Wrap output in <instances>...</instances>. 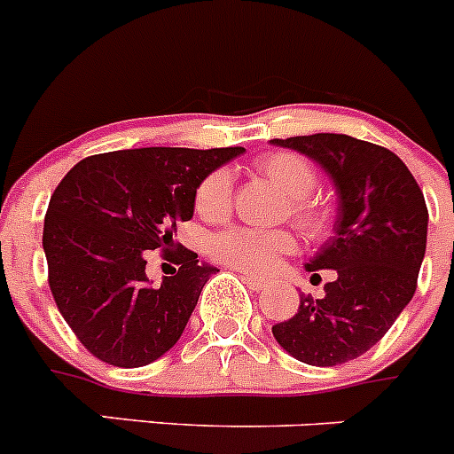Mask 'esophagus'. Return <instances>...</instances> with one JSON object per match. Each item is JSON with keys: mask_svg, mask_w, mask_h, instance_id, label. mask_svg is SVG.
Masks as SVG:
<instances>
[{"mask_svg": "<svg viewBox=\"0 0 454 454\" xmlns=\"http://www.w3.org/2000/svg\"><path fill=\"white\" fill-rule=\"evenodd\" d=\"M244 282H247V286L251 291H264L266 286H269V279H262V278H253V275H244Z\"/></svg>", "mask_w": 454, "mask_h": 454, "instance_id": "34e87169", "label": "esophagus"}]
</instances>
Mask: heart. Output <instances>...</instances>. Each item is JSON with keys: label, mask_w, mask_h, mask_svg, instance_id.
<instances>
[{"label": "heart", "mask_w": 454, "mask_h": 454, "mask_svg": "<svg viewBox=\"0 0 454 454\" xmlns=\"http://www.w3.org/2000/svg\"><path fill=\"white\" fill-rule=\"evenodd\" d=\"M255 168L273 181L286 197H291V217L311 237L327 235L332 228V210L323 201L311 199L316 188V169L304 156L295 152H270L255 160ZM232 203L231 169L217 168L201 179L194 192V207L199 215L210 219L223 217ZM207 251L215 260L264 275L278 266L279 257L295 251V237L289 231H260L251 226H232L217 232L207 241Z\"/></svg>", "instance_id": "b5f03b06"}]
</instances>
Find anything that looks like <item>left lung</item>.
Here are the masks:
<instances>
[{
	"label": "left lung",
	"instance_id": "1",
	"mask_svg": "<svg viewBox=\"0 0 454 454\" xmlns=\"http://www.w3.org/2000/svg\"><path fill=\"white\" fill-rule=\"evenodd\" d=\"M270 143L316 160L338 194L333 237L304 264L313 275L336 270V279L325 298L302 295L273 336L307 365H342L372 349L412 300L426 255V199L408 165L374 143L347 134Z\"/></svg>",
	"mask_w": 454,
	"mask_h": 454
}]
</instances>
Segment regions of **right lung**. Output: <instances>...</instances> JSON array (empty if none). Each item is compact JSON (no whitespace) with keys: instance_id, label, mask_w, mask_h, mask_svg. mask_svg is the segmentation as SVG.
<instances>
[{"instance_id":"right-lung-1","label":"right lung","mask_w":454,"mask_h":454,"mask_svg":"<svg viewBox=\"0 0 454 454\" xmlns=\"http://www.w3.org/2000/svg\"><path fill=\"white\" fill-rule=\"evenodd\" d=\"M244 147H141L75 163L51 194L42 247L49 286L78 340L114 367H143L176 345L215 266L175 248L197 185ZM160 247L180 264L160 287L145 275Z\"/></svg>"}]
</instances>
